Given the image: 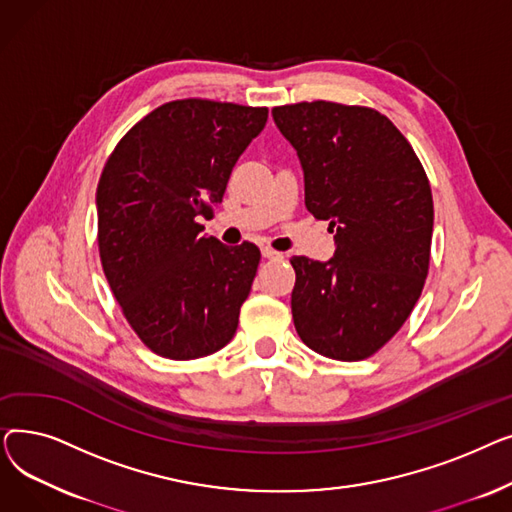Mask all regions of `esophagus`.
<instances>
[{
    "instance_id": "1",
    "label": "esophagus",
    "mask_w": 512,
    "mask_h": 512,
    "mask_svg": "<svg viewBox=\"0 0 512 512\" xmlns=\"http://www.w3.org/2000/svg\"><path fill=\"white\" fill-rule=\"evenodd\" d=\"M261 255H263L265 259H274V261L284 259L282 253H278V251H274V249H270V247H263V249H261Z\"/></svg>"
}]
</instances>
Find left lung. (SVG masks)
I'll return each mask as SVG.
<instances>
[{
  "label": "left lung",
  "instance_id": "1",
  "mask_svg": "<svg viewBox=\"0 0 512 512\" xmlns=\"http://www.w3.org/2000/svg\"><path fill=\"white\" fill-rule=\"evenodd\" d=\"M305 174V205L328 220L330 261L292 257V319L311 351L361 361L402 328L429 270L432 188L402 132L361 105L303 101L272 110Z\"/></svg>",
  "mask_w": 512,
  "mask_h": 512
}]
</instances>
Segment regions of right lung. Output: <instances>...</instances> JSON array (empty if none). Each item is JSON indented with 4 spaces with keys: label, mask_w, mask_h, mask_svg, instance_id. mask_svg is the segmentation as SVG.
<instances>
[{
    "label": "right lung",
    "mask_w": 512,
    "mask_h": 512,
    "mask_svg": "<svg viewBox=\"0 0 512 512\" xmlns=\"http://www.w3.org/2000/svg\"><path fill=\"white\" fill-rule=\"evenodd\" d=\"M267 107L209 99L159 105L107 157L97 184L103 274L130 328L159 357L218 353L236 328L261 259L226 247L199 218L222 203L236 159L263 130Z\"/></svg>",
    "instance_id": "obj_1"
}]
</instances>
